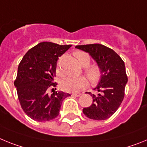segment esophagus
I'll return each instance as SVG.
<instances>
[{"label": "esophagus", "instance_id": "obj_1", "mask_svg": "<svg viewBox=\"0 0 147 147\" xmlns=\"http://www.w3.org/2000/svg\"><path fill=\"white\" fill-rule=\"evenodd\" d=\"M81 95V93H72V95H73V96H75V97H79Z\"/></svg>", "mask_w": 147, "mask_h": 147}]
</instances>
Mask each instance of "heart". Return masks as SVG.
<instances>
[{
  "label": "heart",
  "mask_w": 147,
  "mask_h": 147,
  "mask_svg": "<svg viewBox=\"0 0 147 147\" xmlns=\"http://www.w3.org/2000/svg\"><path fill=\"white\" fill-rule=\"evenodd\" d=\"M79 63L84 67V72L92 83H96L100 78L101 69L96 63L90 64V56L87 52L76 51L74 53ZM58 72H59V69ZM87 80L84 76L77 78H65L61 82V89L66 92H78L87 85Z\"/></svg>",
  "instance_id": "heart-1"
}]
</instances>
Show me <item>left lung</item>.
I'll return each instance as SVG.
<instances>
[{
	"instance_id": "1",
	"label": "left lung",
	"mask_w": 147,
	"mask_h": 147,
	"mask_svg": "<svg viewBox=\"0 0 147 147\" xmlns=\"http://www.w3.org/2000/svg\"><path fill=\"white\" fill-rule=\"evenodd\" d=\"M75 48L88 52L101 69L100 81L94 89L98 94L89 92L92 97V104L84 108L83 112L90 119H108L119 108L124 98L128 81L124 62L114 50L99 43L76 46Z\"/></svg>"
}]
</instances>
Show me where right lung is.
<instances>
[{
  "label": "right lung",
  "mask_w": 147,
  "mask_h": 147,
  "mask_svg": "<svg viewBox=\"0 0 147 147\" xmlns=\"http://www.w3.org/2000/svg\"><path fill=\"white\" fill-rule=\"evenodd\" d=\"M72 45L41 42L26 52L19 63L15 80L18 97L24 112L34 121H48L59 115L62 102L70 94L55 92L54 78L58 58ZM56 90V89H55Z\"/></svg>",
  "instance_id": "add662e5"
}]
</instances>
